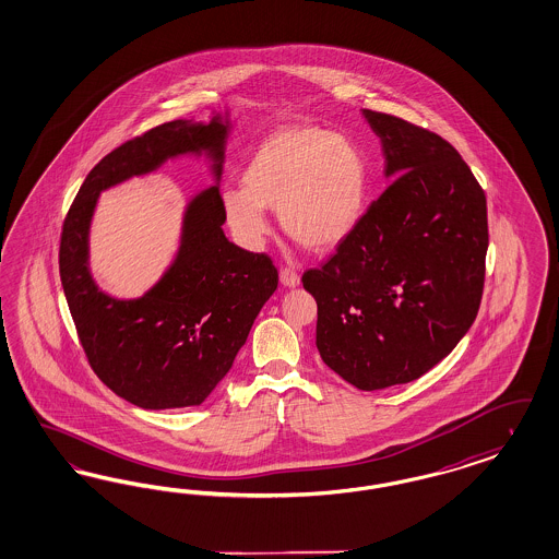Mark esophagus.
Segmentation results:
<instances>
[{
    "label": "esophagus",
    "mask_w": 559,
    "mask_h": 559,
    "mask_svg": "<svg viewBox=\"0 0 559 559\" xmlns=\"http://www.w3.org/2000/svg\"><path fill=\"white\" fill-rule=\"evenodd\" d=\"M278 276H281V285H283V287H289V289L299 287V283H301L299 274L293 269H281Z\"/></svg>",
    "instance_id": "1"
}]
</instances>
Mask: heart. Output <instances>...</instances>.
Instances as JSON below:
<instances>
[{"instance_id": "obj_1", "label": "heart", "mask_w": 559, "mask_h": 559, "mask_svg": "<svg viewBox=\"0 0 559 559\" xmlns=\"http://www.w3.org/2000/svg\"><path fill=\"white\" fill-rule=\"evenodd\" d=\"M367 186L366 154L348 135L290 126L253 151L241 171V190H223L221 206L233 235L248 248L269 235L264 211H272L293 241L330 251L357 229Z\"/></svg>"}]
</instances>
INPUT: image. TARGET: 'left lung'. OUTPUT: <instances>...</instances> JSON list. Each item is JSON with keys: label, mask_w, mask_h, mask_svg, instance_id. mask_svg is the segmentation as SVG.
Here are the masks:
<instances>
[{"label": "left lung", "mask_w": 559, "mask_h": 559, "mask_svg": "<svg viewBox=\"0 0 559 559\" xmlns=\"http://www.w3.org/2000/svg\"><path fill=\"white\" fill-rule=\"evenodd\" d=\"M385 177L357 229L304 274L322 361L359 390L421 378L459 345L481 304L487 202L456 148L405 119L361 111Z\"/></svg>", "instance_id": "left-lung-1"}]
</instances>
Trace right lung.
Returning a JSON list of instances; mask_svg holds the SVG:
<instances>
[{
  "mask_svg": "<svg viewBox=\"0 0 559 559\" xmlns=\"http://www.w3.org/2000/svg\"><path fill=\"white\" fill-rule=\"evenodd\" d=\"M229 111L211 121L175 119L107 154L86 175L63 221L59 276L80 343L103 384L148 408L202 405L229 373L253 320L278 285L264 253L225 237L218 181ZM179 155H204L215 186L191 199L175 262L144 296L119 300L90 272V223L100 191L157 170Z\"/></svg>",
  "mask_w": 559,
  "mask_h": 559,
  "instance_id": "1",
  "label": "right lung"
}]
</instances>
